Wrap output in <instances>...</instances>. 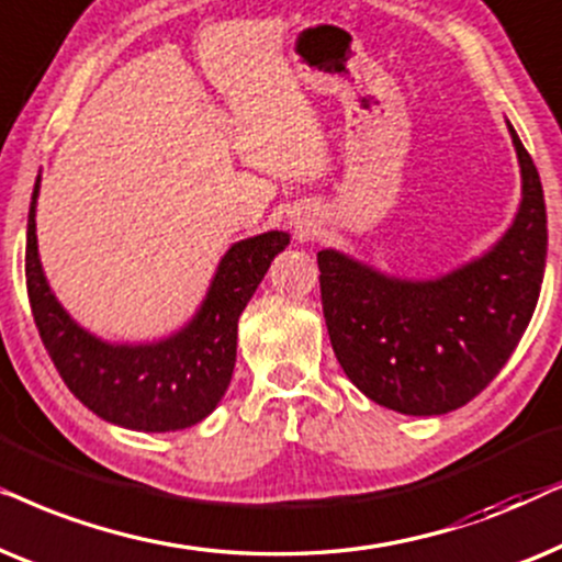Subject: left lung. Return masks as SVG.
<instances>
[{
    "instance_id": "left-lung-1",
    "label": "left lung",
    "mask_w": 562,
    "mask_h": 562,
    "mask_svg": "<svg viewBox=\"0 0 562 562\" xmlns=\"http://www.w3.org/2000/svg\"><path fill=\"white\" fill-rule=\"evenodd\" d=\"M521 203L483 257L434 280H401L336 249L318 251L321 303L334 355L359 391L408 416L473 401L532 321L548 257L537 167L508 123Z\"/></svg>"
}]
</instances>
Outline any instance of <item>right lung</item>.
<instances>
[{"label": "right lung", "instance_id": "1", "mask_svg": "<svg viewBox=\"0 0 562 562\" xmlns=\"http://www.w3.org/2000/svg\"><path fill=\"white\" fill-rule=\"evenodd\" d=\"M37 192L41 177L27 213V297L41 339L69 391L104 422L125 429L177 431L203 422L234 375L238 316L290 236L267 231L231 246L203 305L177 334L151 344H110L64 311L43 274L35 236Z\"/></svg>", "mask_w": 562, "mask_h": 562}]
</instances>
